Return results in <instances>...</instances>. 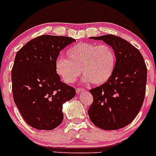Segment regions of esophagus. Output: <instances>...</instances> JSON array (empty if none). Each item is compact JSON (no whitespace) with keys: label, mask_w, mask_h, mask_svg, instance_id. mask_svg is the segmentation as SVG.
<instances>
[{"label":"esophagus","mask_w":156,"mask_h":156,"mask_svg":"<svg viewBox=\"0 0 156 156\" xmlns=\"http://www.w3.org/2000/svg\"><path fill=\"white\" fill-rule=\"evenodd\" d=\"M84 91H85V89H83V88H77L76 89V93L77 94H81V93H83Z\"/></svg>","instance_id":"esophagus-1"}]
</instances>
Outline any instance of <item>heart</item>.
Returning a JSON list of instances; mask_svg holds the SVG:
<instances>
[{
    "instance_id": "heart-1",
    "label": "heart",
    "mask_w": 156,
    "mask_h": 156,
    "mask_svg": "<svg viewBox=\"0 0 156 156\" xmlns=\"http://www.w3.org/2000/svg\"><path fill=\"white\" fill-rule=\"evenodd\" d=\"M68 58L58 57L55 61L57 74L68 84H72L82 72L85 83L94 84L107 82L114 72L116 54L107 45L81 43L67 51Z\"/></svg>"
}]
</instances>
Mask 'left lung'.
Returning <instances> with one entry per match:
<instances>
[{"label":"left lung","mask_w":156,"mask_h":156,"mask_svg":"<svg viewBox=\"0 0 156 156\" xmlns=\"http://www.w3.org/2000/svg\"><path fill=\"white\" fill-rule=\"evenodd\" d=\"M102 40L114 51L116 66L111 78L90 90L94 101L88 109L90 120L105 130L127 126L137 116L146 94L147 69L140 51L114 35L90 37Z\"/></svg>","instance_id":"8db88e82"}]
</instances>
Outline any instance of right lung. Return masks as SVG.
<instances>
[{
  "instance_id": "obj_1",
  "label": "right lung",
  "mask_w": 156,
  "mask_h": 156,
  "mask_svg": "<svg viewBox=\"0 0 156 156\" xmlns=\"http://www.w3.org/2000/svg\"><path fill=\"white\" fill-rule=\"evenodd\" d=\"M75 42L68 36L42 35L16 54L11 71L14 102L23 120L36 129L51 130L63 120L62 105L75 96L55 71L61 50Z\"/></svg>"
}]
</instances>
